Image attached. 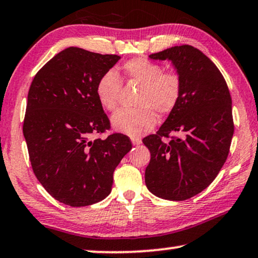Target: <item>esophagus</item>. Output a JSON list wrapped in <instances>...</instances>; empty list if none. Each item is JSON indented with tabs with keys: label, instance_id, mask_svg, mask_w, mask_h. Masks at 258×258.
<instances>
[{
	"label": "esophagus",
	"instance_id": "obj_1",
	"mask_svg": "<svg viewBox=\"0 0 258 258\" xmlns=\"http://www.w3.org/2000/svg\"><path fill=\"white\" fill-rule=\"evenodd\" d=\"M141 139L140 138H138V137H133L132 138V144L134 145V146H139L140 144H141Z\"/></svg>",
	"mask_w": 258,
	"mask_h": 258
}]
</instances>
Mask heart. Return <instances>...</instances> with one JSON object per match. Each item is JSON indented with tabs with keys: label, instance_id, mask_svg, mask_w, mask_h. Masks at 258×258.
<instances>
[{
	"label": "heart",
	"instance_id": "1",
	"mask_svg": "<svg viewBox=\"0 0 258 258\" xmlns=\"http://www.w3.org/2000/svg\"><path fill=\"white\" fill-rule=\"evenodd\" d=\"M125 80L140 84L136 107L119 110L112 117L113 127L131 137H139L156 124V113H171L177 106L183 90L178 73L163 72L161 64L146 57H136L122 64ZM121 91V80L113 69L106 71L96 83V96L106 111L117 109Z\"/></svg>",
	"mask_w": 258,
	"mask_h": 258
}]
</instances>
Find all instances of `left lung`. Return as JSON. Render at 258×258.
Masks as SVG:
<instances>
[{
    "instance_id": "left-lung-1",
    "label": "left lung",
    "mask_w": 258,
    "mask_h": 258,
    "mask_svg": "<svg viewBox=\"0 0 258 258\" xmlns=\"http://www.w3.org/2000/svg\"><path fill=\"white\" fill-rule=\"evenodd\" d=\"M149 57L170 60L183 90L156 134L142 140L151 152L145 182L157 197L186 201L205 190L227 160L234 133L232 98L218 67L194 46H174ZM163 137L171 140L164 143Z\"/></svg>"
}]
</instances>
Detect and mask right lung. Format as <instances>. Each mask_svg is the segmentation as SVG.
<instances>
[{"label": "right lung", "instance_id": "right-lung-1", "mask_svg": "<svg viewBox=\"0 0 258 258\" xmlns=\"http://www.w3.org/2000/svg\"><path fill=\"white\" fill-rule=\"evenodd\" d=\"M119 59L68 47L31 83L23 124L31 166L45 190L66 205L88 206L106 198L114 169L132 148L120 133L94 138L111 128L96 83Z\"/></svg>", "mask_w": 258, "mask_h": 258}]
</instances>
